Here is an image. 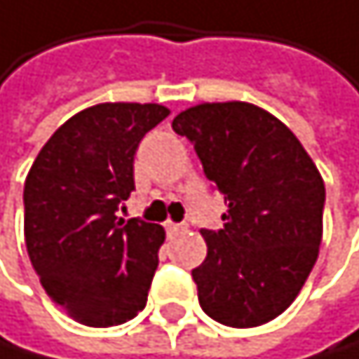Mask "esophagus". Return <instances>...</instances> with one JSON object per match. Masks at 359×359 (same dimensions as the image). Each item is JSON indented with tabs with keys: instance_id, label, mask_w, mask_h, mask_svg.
Instances as JSON below:
<instances>
[{
	"instance_id": "1",
	"label": "esophagus",
	"mask_w": 359,
	"mask_h": 359,
	"mask_svg": "<svg viewBox=\"0 0 359 359\" xmlns=\"http://www.w3.org/2000/svg\"><path fill=\"white\" fill-rule=\"evenodd\" d=\"M164 228H166V232H168V234H177V232H184V230H186V226H184V224H173V222H166V226H164Z\"/></svg>"
}]
</instances>
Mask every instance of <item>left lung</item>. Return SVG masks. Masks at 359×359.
Returning <instances> with one entry per match:
<instances>
[{
    "label": "left lung",
    "mask_w": 359,
    "mask_h": 359,
    "mask_svg": "<svg viewBox=\"0 0 359 359\" xmlns=\"http://www.w3.org/2000/svg\"><path fill=\"white\" fill-rule=\"evenodd\" d=\"M203 173L228 201L222 230H201L193 270L212 320L248 329L287 309L318 259L325 182L298 137L257 104L203 102L175 116Z\"/></svg>",
    "instance_id": "obj_1"
}]
</instances>
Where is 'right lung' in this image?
I'll list each match as a JSON object with an SVG mask.
<instances>
[{
  "mask_svg": "<svg viewBox=\"0 0 359 359\" xmlns=\"http://www.w3.org/2000/svg\"><path fill=\"white\" fill-rule=\"evenodd\" d=\"M162 104L102 102L54 131L23 186V234L41 285L87 327H114L147 305L164 228L122 219L137 144Z\"/></svg>",
  "mask_w": 359,
  "mask_h": 359,
  "instance_id": "add662e5",
  "label": "right lung"
}]
</instances>
